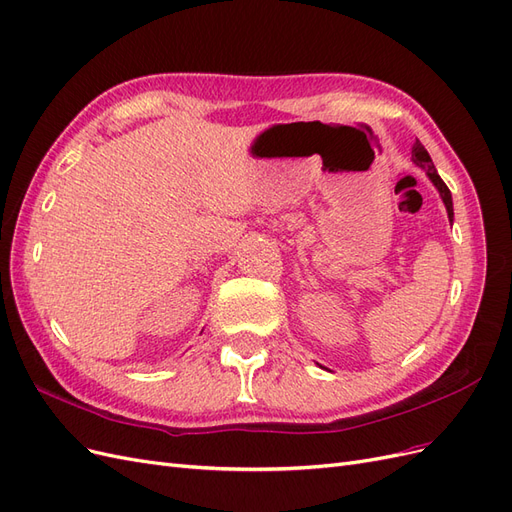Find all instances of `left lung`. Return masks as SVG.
I'll list each match as a JSON object with an SVG mask.
<instances>
[{"label":"left lung","instance_id":"obj_1","mask_svg":"<svg viewBox=\"0 0 512 512\" xmlns=\"http://www.w3.org/2000/svg\"><path fill=\"white\" fill-rule=\"evenodd\" d=\"M412 161H415L417 166L423 168V170L427 172V176H430V180L436 185V189L440 191V197H442L444 206H447L449 219L453 221V200H451V191H449L447 185H444V180L438 176V172H436V168H434V163H432V157L427 155V151H425L423 144H421L419 140L415 142V146H412Z\"/></svg>","mask_w":512,"mask_h":512}]
</instances>
